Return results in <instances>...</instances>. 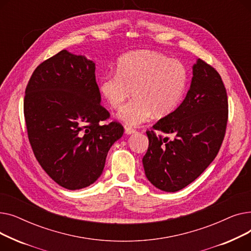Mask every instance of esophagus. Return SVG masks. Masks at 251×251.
Returning a JSON list of instances; mask_svg holds the SVG:
<instances>
[{"label":"esophagus","mask_w":251,"mask_h":251,"mask_svg":"<svg viewBox=\"0 0 251 251\" xmlns=\"http://www.w3.org/2000/svg\"><path fill=\"white\" fill-rule=\"evenodd\" d=\"M135 132H136V130L133 129V128H131V127H126V128H125V133H126L127 135L134 134Z\"/></svg>","instance_id":"34e87169"}]
</instances>
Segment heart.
Wrapping results in <instances>:
<instances>
[{"label": "heart", "instance_id": "b5f03b06", "mask_svg": "<svg viewBox=\"0 0 251 251\" xmlns=\"http://www.w3.org/2000/svg\"><path fill=\"white\" fill-rule=\"evenodd\" d=\"M187 79V70L179 61L140 50L119 59L117 73L105 74L99 89L115 110L121 109L133 91L134 100L121 110L119 118L126 125L138 126L152 114L163 118L173 113L185 94Z\"/></svg>", "mask_w": 251, "mask_h": 251}]
</instances>
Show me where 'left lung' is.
I'll list each match as a JSON object with an SVG mask.
<instances>
[{
	"mask_svg": "<svg viewBox=\"0 0 251 251\" xmlns=\"http://www.w3.org/2000/svg\"><path fill=\"white\" fill-rule=\"evenodd\" d=\"M192 73L182 103L147 131L144 172L153 186L166 192L181 190L199 177L215 160L226 132L228 98L220 74L201 59ZM156 129L173 134L175 139L156 136Z\"/></svg>",
	"mask_w": 251,
	"mask_h": 251,
	"instance_id": "1",
	"label": "left lung"
}]
</instances>
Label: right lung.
<instances>
[{
    "label": "right lung",
    "instance_id": "1",
    "mask_svg": "<svg viewBox=\"0 0 251 251\" xmlns=\"http://www.w3.org/2000/svg\"><path fill=\"white\" fill-rule=\"evenodd\" d=\"M24 118L37 162L60 186L76 190L101 175L124 132L100 104L96 64L63 50L39 64L24 97Z\"/></svg>",
    "mask_w": 251,
    "mask_h": 251
}]
</instances>
